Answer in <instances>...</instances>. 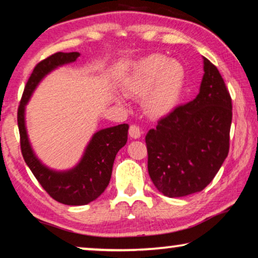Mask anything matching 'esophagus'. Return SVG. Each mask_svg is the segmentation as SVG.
I'll use <instances>...</instances> for the list:
<instances>
[{"instance_id": "34e87169", "label": "esophagus", "mask_w": 258, "mask_h": 258, "mask_svg": "<svg viewBox=\"0 0 258 258\" xmlns=\"http://www.w3.org/2000/svg\"><path fill=\"white\" fill-rule=\"evenodd\" d=\"M129 135H130V137H132V139H139V137L142 135L141 128H140L139 125H135V124L130 125Z\"/></svg>"}]
</instances>
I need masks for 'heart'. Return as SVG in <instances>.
<instances>
[{"label":"heart","mask_w":258,"mask_h":258,"mask_svg":"<svg viewBox=\"0 0 258 258\" xmlns=\"http://www.w3.org/2000/svg\"><path fill=\"white\" fill-rule=\"evenodd\" d=\"M185 82L181 62L162 54H150L134 65L124 90L134 98H145L143 106L148 115L161 117L178 105Z\"/></svg>","instance_id":"b5f03b06"}]
</instances>
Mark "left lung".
Here are the masks:
<instances>
[{
	"label": "left lung",
	"instance_id": "obj_1",
	"mask_svg": "<svg viewBox=\"0 0 258 258\" xmlns=\"http://www.w3.org/2000/svg\"><path fill=\"white\" fill-rule=\"evenodd\" d=\"M203 59L198 96L162 117L146 136L149 176L169 198L203 190L229 154L231 97L218 69Z\"/></svg>",
	"mask_w": 258,
	"mask_h": 258
}]
</instances>
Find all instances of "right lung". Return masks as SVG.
<instances>
[{"mask_svg":"<svg viewBox=\"0 0 258 258\" xmlns=\"http://www.w3.org/2000/svg\"><path fill=\"white\" fill-rule=\"evenodd\" d=\"M79 55L78 52H58L40 61L27 82L18 110L20 145L27 166L53 199L73 206L86 205L104 192L111 178L116 154L126 143L129 129L124 123L97 132L86 147L82 160L72 169L58 172L42 165L36 158L27 135L26 104L43 77L59 66L76 61Z\"/></svg>","mask_w":258,"mask_h":258,"instance_id":"1","label":"right lung"}]
</instances>
